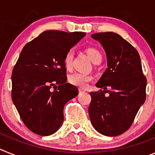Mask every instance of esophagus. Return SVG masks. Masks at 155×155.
<instances>
[{"mask_svg":"<svg viewBox=\"0 0 155 155\" xmlns=\"http://www.w3.org/2000/svg\"><path fill=\"white\" fill-rule=\"evenodd\" d=\"M83 92H84V90L81 89V88H80V89H79V94H82Z\"/></svg>","mask_w":155,"mask_h":155,"instance_id":"34e87169","label":"esophagus"}]
</instances>
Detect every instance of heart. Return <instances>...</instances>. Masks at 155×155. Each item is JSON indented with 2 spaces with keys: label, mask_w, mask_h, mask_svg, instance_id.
Wrapping results in <instances>:
<instances>
[{
  "label": "heart",
  "mask_w": 155,
  "mask_h": 155,
  "mask_svg": "<svg viewBox=\"0 0 155 155\" xmlns=\"http://www.w3.org/2000/svg\"><path fill=\"white\" fill-rule=\"evenodd\" d=\"M86 53L90 57L94 64L102 61V54L97 50L96 48L94 47H87L86 49ZM73 52L69 50L65 53L64 57V64L66 69L71 70L73 67ZM93 79L92 77L89 74L80 73V72H75L71 74L69 76V81L71 84L78 86L81 88H84L87 86V84L91 81Z\"/></svg>",
  "instance_id": "1"
}]
</instances>
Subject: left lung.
Instances as JSON below:
<instances>
[{
  "instance_id": "obj_1",
  "label": "left lung",
  "mask_w": 155,
  "mask_h": 155,
  "mask_svg": "<svg viewBox=\"0 0 155 155\" xmlns=\"http://www.w3.org/2000/svg\"><path fill=\"white\" fill-rule=\"evenodd\" d=\"M91 37L103 46L108 68L96 84L103 90L90 92V120L100 134L118 136L130 127L145 102L147 79L139 53L130 42L112 31L94 33Z\"/></svg>"
}]
</instances>
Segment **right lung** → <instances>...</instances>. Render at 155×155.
I'll list each match as a JSON object with an SVG mask.
<instances>
[{
	"instance_id": "right-lung-1",
	"label": "right lung",
	"mask_w": 155,
	"mask_h": 155,
	"mask_svg": "<svg viewBox=\"0 0 155 155\" xmlns=\"http://www.w3.org/2000/svg\"><path fill=\"white\" fill-rule=\"evenodd\" d=\"M85 35L48 30L23 47L12 71V98L31 132L49 136L62 125L64 105L78 94L67 83L64 57Z\"/></svg>"
}]
</instances>
